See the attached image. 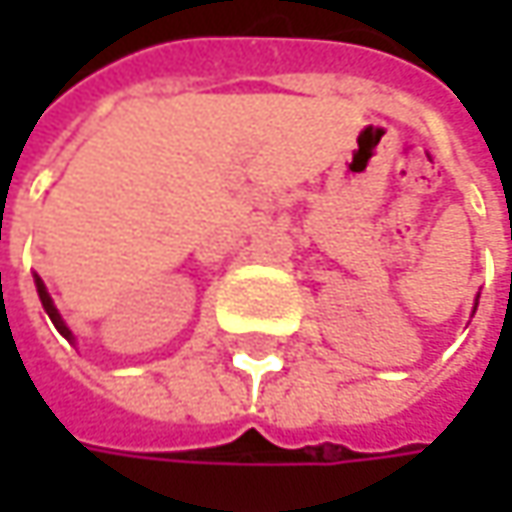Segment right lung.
<instances>
[{"label": "right lung", "mask_w": 512, "mask_h": 512, "mask_svg": "<svg viewBox=\"0 0 512 512\" xmlns=\"http://www.w3.org/2000/svg\"><path fill=\"white\" fill-rule=\"evenodd\" d=\"M33 279H36V290H39V299H42V307L48 310L50 322L56 325V330H59V333H62V336H65L68 342H73V333H70V327L65 325V322H62V316H59V310L53 307V299H50V293H48V290H45V282H42L39 276H33Z\"/></svg>", "instance_id": "right-lung-1"}]
</instances>
